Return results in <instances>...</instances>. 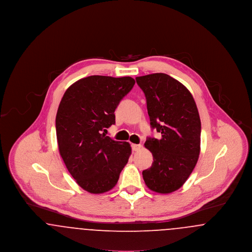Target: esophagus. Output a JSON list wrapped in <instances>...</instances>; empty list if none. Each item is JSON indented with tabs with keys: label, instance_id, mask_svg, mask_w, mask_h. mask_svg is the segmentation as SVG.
<instances>
[{
	"label": "esophagus",
	"instance_id": "34e87169",
	"mask_svg": "<svg viewBox=\"0 0 252 252\" xmlns=\"http://www.w3.org/2000/svg\"><path fill=\"white\" fill-rule=\"evenodd\" d=\"M131 147L133 151H139L142 148V144H132Z\"/></svg>",
	"mask_w": 252,
	"mask_h": 252
}]
</instances>
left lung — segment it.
Masks as SVG:
<instances>
[{
    "label": "left lung",
    "mask_w": 252,
    "mask_h": 252,
    "mask_svg": "<svg viewBox=\"0 0 252 252\" xmlns=\"http://www.w3.org/2000/svg\"><path fill=\"white\" fill-rule=\"evenodd\" d=\"M146 98L152 128L159 140L147 138L144 146L153 155L152 166L143 171L146 186L169 193L185 183L200 153L201 123L191 93L166 73L136 77Z\"/></svg>",
    "instance_id": "8db88e82"
}]
</instances>
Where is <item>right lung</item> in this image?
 I'll list each match as a JSON object with an SVG mask.
<instances>
[{"label":"right lung","instance_id":"1","mask_svg":"<svg viewBox=\"0 0 252 252\" xmlns=\"http://www.w3.org/2000/svg\"><path fill=\"white\" fill-rule=\"evenodd\" d=\"M134 84L130 76L92 75L70 86L60 101L56 117L60 156L87 192L111 190L131 155L130 144L105 131L115 124L114 111Z\"/></svg>","mask_w":252,"mask_h":252}]
</instances>
